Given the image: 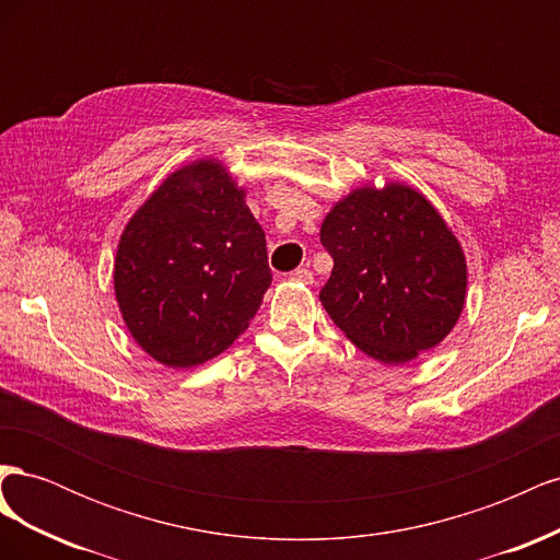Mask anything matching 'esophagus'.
Returning <instances> with one entry per match:
<instances>
[{
  "label": "esophagus",
  "instance_id": "obj_1",
  "mask_svg": "<svg viewBox=\"0 0 560 560\" xmlns=\"http://www.w3.org/2000/svg\"><path fill=\"white\" fill-rule=\"evenodd\" d=\"M290 278L296 280V282H303V284H313V280H315L313 273H311V268H296V270H292Z\"/></svg>",
  "mask_w": 560,
  "mask_h": 560
}]
</instances>
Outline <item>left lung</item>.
Segmentation results:
<instances>
[{
    "label": "left lung",
    "instance_id": "obj_1",
    "mask_svg": "<svg viewBox=\"0 0 560 560\" xmlns=\"http://www.w3.org/2000/svg\"><path fill=\"white\" fill-rule=\"evenodd\" d=\"M319 241L334 259L322 306L369 358L411 362L455 327L467 292L465 254L411 186L354 189L325 217Z\"/></svg>",
    "mask_w": 560,
    "mask_h": 560
}]
</instances>
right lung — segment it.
Masks as SVG:
<instances>
[{"instance_id":"right-lung-1","label":"right lung","mask_w":560,"mask_h":560,"mask_svg":"<svg viewBox=\"0 0 560 560\" xmlns=\"http://www.w3.org/2000/svg\"><path fill=\"white\" fill-rule=\"evenodd\" d=\"M268 284L264 229L219 161L173 173L118 241V308L135 341L165 366L189 369L224 352Z\"/></svg>"}]
</instances>
